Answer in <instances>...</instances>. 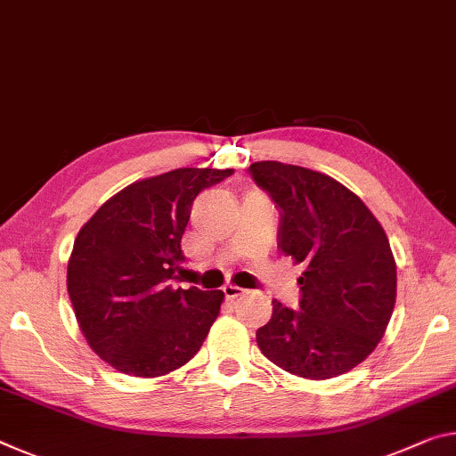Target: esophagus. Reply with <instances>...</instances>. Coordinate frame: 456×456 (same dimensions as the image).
Masks as SVG:
<instances>
[{"label":"esophagus","instance_id":"obj_1","mask_svg":"<svg viewBox=\"0 0 456 456\" xmlns=\"http://www.w3.org/2000/svg\"><path fill=\"white\" fill-rule=\"evenodd\" d=\"M223 294H225L227 300L233 302V300L240 298V296H243L245 290H243V288H240V286H231V284H227L225 288H223Z\"/></svg>","mask_w":456,"mask_h":456}]
</instances>
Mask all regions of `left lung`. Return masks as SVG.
I'll return each instance as SVG.
<instances>
[{
	"instance_id": "left-lung-1",
	"label": "left lung",
	"mask_w": 456,
	"mask_h": 456,
	"mask_svg": "<svg viewBox=\"0 0 456 456\" xmlns=\"http://www.w3.org/2000/svg\"><path fill=\"white\" fill-rule=\"evenodd\" d=\"M249 175L280 208L278 248L305 265L300 310L273 300L257 346L288 373L330 379L378 346L395 305L387 235L355 192L322 172L273 160Z\"/></svg>"
}]
</instances>
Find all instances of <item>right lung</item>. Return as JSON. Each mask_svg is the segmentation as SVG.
I'll return each instance as SVG.
<instances>
[{
  "mask_svg": "<svg viewBox=\"0 0 456 456\" xmlns=\"http://www.w3.org/2000/svg\"><path fill=\"white\" fill-rule=\"evenodd\" d=\"M233 170L176 168L137 180L78 231L67 270L86 343L115 370L160 378L197 355L219 316L221 290L172 288L183 272L192 202Z\"/></svg>",
  "mask_w": 456,
  "mask_h": 456,
  "instance_id": "obj_1",
  "label": "right lung"
}]
</instances>
